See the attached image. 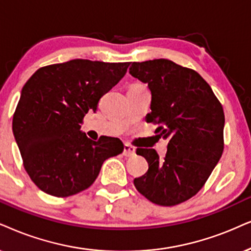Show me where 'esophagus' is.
<instances>
[{
  "mask_svg": "<svg viewBox=\"0 0 251 251\" xmlns=\"http://www.w3.org/2000/svg\"><path fill=\"white\" fill-rule=\"evenodd\" d=\"M134 154H135L134 147H132V146H129L128 144H125V146H124V151H123L124 156L129 157V156H133Z\"/></svg>",
  "mask_w": 251,
  "mask_h": 251,
  "instance_id": "34e87169",
  "label": "esophagus"
}]
</instances>
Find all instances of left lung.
<instances>
[{
  "instance_id": "obj_1",
  "label": "left lung",
  "mask_w": 251,
  "mask_h": 251,
  "mask_svg": "<svg viewBox=\"0 0 251 251\" xmlns=\"http://www.w3.org/2000/svg\"><path fill=\"white\" fill-rule=\"evenodd\" d=\"M129 74L151 93L146 122L157 124L155 133L169 140L163 160L153 148L136 149L148 171L134 185L154 204H180L202 188L223 155V106L198 73L171 60L133 62Z\"/></svg>"
}]
</instances>
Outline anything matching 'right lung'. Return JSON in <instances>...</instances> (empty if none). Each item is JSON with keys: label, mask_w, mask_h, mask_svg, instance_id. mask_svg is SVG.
I'll use <instances>...</instances> for the list:
<instances>
[{"label": "right lung", "mask_w": 251, "mask_h": 251, "mask_svg": "<svg viewBox=\"0 0 251 251\" xmlns=\"http://www.w3.org/2000/svg\"><path fill=\"white\" fill-rule=\"evenodd\" d=\"M128 66L75 59L39 68L25 83L12 132L25 170L41 191L54 197L83 191L106 158L123 153L118 138L94 141L81 131V124Z\"/></svg>", "instance_id": "add662e5"}]
</instances>
